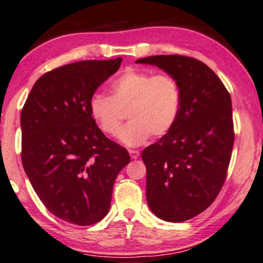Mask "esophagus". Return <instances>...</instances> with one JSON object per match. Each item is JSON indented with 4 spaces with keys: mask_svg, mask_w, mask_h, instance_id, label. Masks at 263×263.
Instances as JSON below:
<instances>
[{
    "mask_svg": "<svg viewBox=\"0 0 263 263\" xmlns=\"http://www.w3.org/2000/svg\"><path fill=\"white\" fill-rule=\"evenodd\" d=\"M129 155H130L132 159H136L140 156V152L136 149H129Z\"/></svg>",
    "mask_w": 263,
    "mask_h": 263,
    "instance_id": "esophagus-1",
    "label": "esophagus"
}]
</instances>
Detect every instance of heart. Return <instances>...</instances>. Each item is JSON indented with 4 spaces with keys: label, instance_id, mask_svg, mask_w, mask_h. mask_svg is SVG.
Wrapping results in <instances>:
<instances>
[{
    "label": "heart",
    "instance_id": "1",
    "mask_svg": "<svg viewBox=\"0 0 263 263\" xmlns=\"http://www.w3.org/2000/svg\"><path fill=\"white\" fill-rule=\"evenodd\" d=\"M110 90L111 95L91 97L90 116L102 133L116 136L128 112L130 122L119 140L129 147L142 145L152 134H168L179 118L182 95L173 74L128 69L112 82Z\"/></svg>",
    "mask_w": 263,
    "mask_h": 263
}]
</instances>
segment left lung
Masks as SVG:
<instances>
[{
	"label": "left lung",
	"instance_id": "obj_1",
	"mask_svg": "<svg viewBox=\"0 0 263 263\" xmlns=\"http://www.w3.org/2000/svg\"><path fill=\"white\" fill-rule=\"evenodd\" d=\"M173 74L181 88V110L168 134L141 153L146 198L159 219L182 222L203 213L222 189L234 142L230 93L202 61L183 55L136 60Z\"/></svg>",
	"mask_w": 263,
	"mask_h": 263
}]
</instances>
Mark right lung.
<instances>
[{"instance_id":"right-lung-1","label":"right lung","mask_w":263,"mask_h":263,"mask_svg":"<svg viewBox=\"0 0 263 263\" xmlns=\"http://www.w3.org/2000/svg\"><path fill=\"white\" fill-rule=\"evenodd\" d=\"M121 63L84 60L44 73L20 116L22 162L33 190L50 213L78 226L106 216L116 177L130 162L89 111L95 90Z\"/></svg>"}]
</instances>
